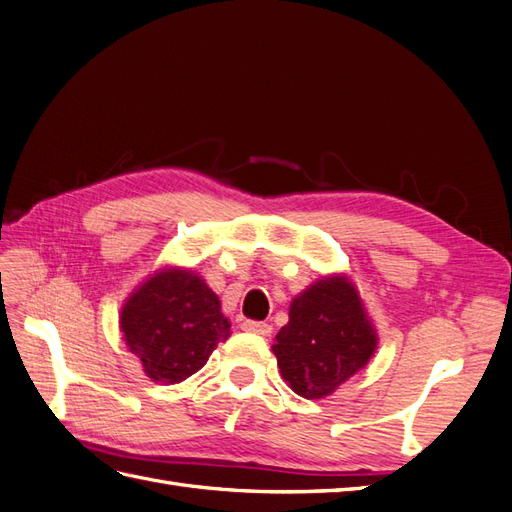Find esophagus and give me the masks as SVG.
<instances>
[{
	"label": "esophagus",
	"instance_id": "esophagus-1",
	"mask_svg": "<svg viewBox=\"0 0 512 512\" xmlns=\"http://www.w3.org/2000/svg\"><path fill=\"white\" fill-rule=\"evenodd\" d=\"M241 329H243V331H247V333L262 335V337L271 335V331H273L271 324H269V322H262V320H245V322L241 324Z\"/></svg>",
	"mask_w": 512,
	"mask_h": 512
}]
</instances>
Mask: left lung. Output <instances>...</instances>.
Listing matches in <instances>:
<instances>
[{
  "mask_svg": "<svg viewBox=\"0 0 512 512\" xmlns=\"http://www.w3.org/2000/svg\"><path fill=\"white\" fill-rule=\"evenodd\" d=\"M288 318L273 352L290 389L305 399L331 395L376 350V333L344 277H327L305 290L292 301Z\"/></svg>",
  "mask_w": 512,
  "mask_h": 512,
  "instance_id": "obj_1",
  "label": "left lung"
}]
</instances>
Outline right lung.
<instances>
[{
	"label": "right lung",
	"instance_id": "obj_1",
	"mask_svg": "<svg viewBox=\"0 0 512 512\" xmlns=\"http://www.w3.org/2000/svg\"><path fill=\"white\" fill-rule=\"evenodd\" d=\"M128 348L145 374L177 384L203 367L230 324L215 292L190 271H166L138 288L121 312Z\"/></svg>",
	"mask_w": 512,
	"mask_h": 512
}]
</instances>
